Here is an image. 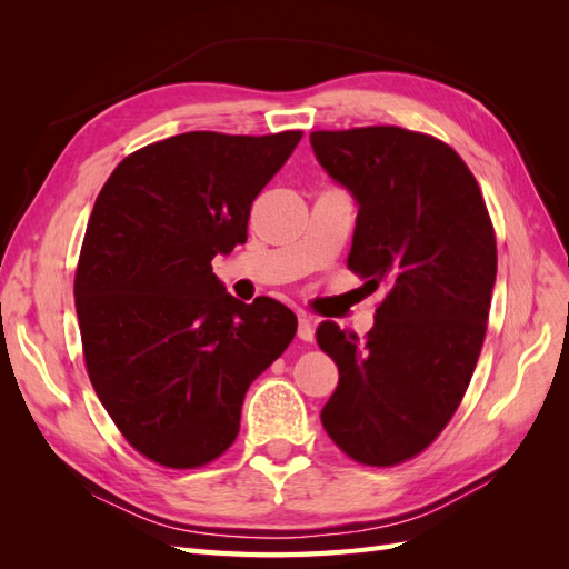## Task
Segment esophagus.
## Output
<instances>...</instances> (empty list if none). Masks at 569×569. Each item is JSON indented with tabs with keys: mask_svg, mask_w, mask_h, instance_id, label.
<instances>
[{
	"mask_svg": "<svg viewBox=\"0 0 569 569\" xmlns=\"http://www.w3.org/2000/svg\"><path fill=\"white\" fill-rule=\"evenodd\" d=\"M299 339H303V341H313L316 339V325H313V320L308 318L306 313H301L299 316Z\"/></svg>",
	"mask_w": 569,
	"mask_h": 569,
	"instance_id": "1",
	"label": "esophagus"
}]
</instances>
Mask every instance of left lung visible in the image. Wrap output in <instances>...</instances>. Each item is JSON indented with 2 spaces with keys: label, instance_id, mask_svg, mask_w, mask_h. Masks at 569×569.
Here are the masks:
<instances>
[{
  "label": "left lung",
  "instance_id": "1",
  "mask_svg": "<svg viewBox=\"0 0 569 569\" xmlns=\"http://www.w3.org/2000/svg\"><path fill=\"white\" fill-rule=\"evenodd\" d=\"M311 147L358 206L349 268L387 284L366 339L318 327L339 368L320 420L343 453L387 468L427 449L462 401L487 332L496 237L470 168L435 137L320 130Z\"/></svg>",
  "mask_w": 569,
  "mask_h": 569
}]
</instances>
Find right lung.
<instances>
[{
  "mask_svg": "<svg viewBox=\"0 0 569 569\" xmlns=\"http://www.w3.org/2000/svg\"><path fill=\"white\" fill-rule=\"evenodd\" d=\"M301 132H184L130 153L101 187L76 272L90 382L149 460L199 468L234 441L249 385L297 335L280 301L244 303L211 268L247 242L253 199Z\"/></svg>",
  "mask_w": 569,
  "mask_h": 569,
  "instance_id": "obj_1",
  "label": "right lung"
}]
</instances>
